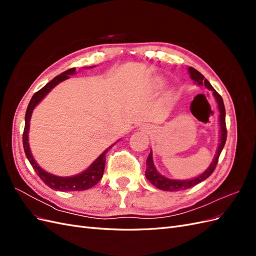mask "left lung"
Returning a JSON list of instances; mask_svg holds the SVG:
<instances>
[{
	"label": "left lung",
	"instance_id": "left-lung-1",
	"mask_svg": "<svg viewBox=\"0 0 256 256\" xmlns=\"http://www.w3.org/2000/svg\"><path fill=\"white\" fill-rule=\"evenodd\" d=\"M189 74L190 78L194 81V83H198V85H205V86L210 90L212 92V94L218 102V108H219V112H220V144L218 146V150H216V154L214 156V159L212 161V164L209 166V168L206 170V171L200 174V176L193 178V180H170V178H166L164 176H162L157 170L156 166H154L152 162V152L148 154L146 160V171H145V176L147 180H148L154 187H157L160 190L164 191H180V190H187L193 186H196L200 182H202L203 180H205L206 178H208L210 176L216 164H218V160L220 157V154L223 150L224 145H226V108H224V104H223V99L222 97L216 92V90L212 86V84L209 83L205 76L200 74V72H198L196 69H194L193 67H189Z\"/></svg>",
	"mask_w": 256,
	"mask_h": 256
}]
</instances>
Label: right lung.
<instances>
[{
    "mask_svg": "<svg viewBox=\"0 0 256 256\" xmlns=\"http://www.w3.org/2000/svg\"><path fill=\"white\" fill-rule=\"evenodd\" d=\"M74 74H76V68H70L68 69V70L56 76V78L52 79L49 83L46 84L42 90L36 92L33 95L26 112V126H24V131H23V136H22L23 148H24L26 156L28 159L30 166H32L33 168L35 170L37 175L40 177V180L47 184L48 187L56 191H82V190H88L92 187H94V186L102 178L104 166H106V154L114 146L113 144L109 147V148H106L94 162H92V164L88 166V168L85 170L84 172H82L81 174L69 176V177L56 176L46 172L44 170H42L40 166L37 164V162L33 158L32 152L30 150L28 141L30 120V116H32L34 108L42 102L44 97L47 95L48 92L56 86V85H58L62 81L68 79L69 76Z\"/></svg>",
    "mask_w": 256,
    "mask_h": 256,
    "instance_id": "right-lung-1",
    "label": "right lung"
}]
</instances>
